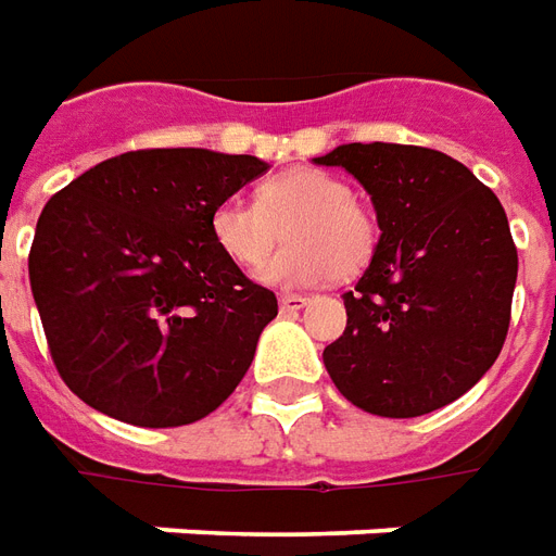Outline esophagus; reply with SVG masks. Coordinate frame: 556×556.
<instances>
[{"mask_svg": "<svg viewBox=\"0 0 556 556\" xmlns=\"http://www.w3.org/2000/svg\"><path fill=\"white\" fill-rule=\"evenodd\" d=\"M281 311L283 314H295V311H302V307L307 305V299L305 295H295V293H281Z\"/></svg>", "mask_w": 556, "mask_h": 556, "instance_id": "34e87169", "label": "esophagus"}]
</instances>
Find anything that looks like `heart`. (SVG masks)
Segmentation results:
<instances>
[{"instance_id":"b5f03b06","label":"heart","mask_w":556,"mask_h":556,"mask_svg":"<svg viewBox=\"0 0 556 556\" xmlns=\"http://www.w3.org/2000/svg\"><path fill=\"white\" fill-rule=\"evenodd\" d=\"M213 239L228 261L254 269L288 228L291 245L266 260L261 281L311 287L326 278H355L379 242L376 218L346 180L323 168H290L257 189V204L228 198L213 210Z\"/></svg>"}]
</instances>
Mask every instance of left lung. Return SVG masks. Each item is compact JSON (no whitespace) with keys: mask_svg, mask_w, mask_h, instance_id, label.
Masks as SVG:
<instances>
[{"mask_svg":"<svg viewBox=\"0 0 556 556\" xmlns=\"http://www.w3.org/2000/svg\"><path fill=\"white\" fill-rule=\"evenodd\" d=\"M340 165L367 189L379 245L346 328L323 362L352 406L417 417L459 400L501 355L518 251L497 194L447 153L415 144H340Z\"/></svg>","mask_w":556,"mask_h":556,"instance_id":"obj_1","label":"left lung"}]
</instances>
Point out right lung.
I'll return each instance as SVG.
<instances>
[{
    "label": "right lung",
    "mask_w": 556,
    "mask_h": 556,
    "mask_svg": "<svg viewBox=\"0 0 556 556\" xmlns=\"http://www.w3.org/2000/svg\"><path fill=\"white\" fill-rule=\"evenodd\" d=\"M269 165L204 148L129 150L43 206L28 281L55 370L132 427L216 412L278 317L213 239V210Z\"/></svg>",
    "instance_id": "obj_1"
}]
</instances>
